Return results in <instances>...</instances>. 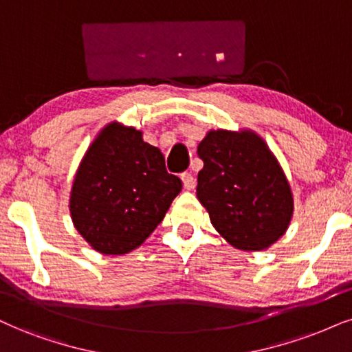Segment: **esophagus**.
<instances>
[{
    "mask_svg": "<svg viewBox=\"0 0 352 352\" xmlns=\"http://www.w3.org/2000/svg\"><path fill=\"white\" fill-rule=\"evenodd\" d=\"M181 179H183V186L186 190L194 189V186H196V179H194V176L190 175V173H183V175H181Z\"/></svg>",
    "mask_w": 352,
    "mask_h": 352,
    "instance_id": "1",
    "label": "esophagus"
}]
</instances>
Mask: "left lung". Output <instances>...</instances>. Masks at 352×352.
Returning <instances> with one entry per match:
<instances>
[{
  "label": "left lung",
  "instance_id": "left-lung-1",
  "mask_svg": "<svg viewBox=\"0 0 352 352\" xmlns=\"http://www.w3.org/2000/svg\"><path fill=\"white\" fill-rule=\"evenodd\" d=\"M197 199L233 248L261 251L284 235L294 214L290 184L253 130H210L197 146Z\"/></svg>",
  "mask_w": 352,
  "mask_h": 352
}]
</instances>
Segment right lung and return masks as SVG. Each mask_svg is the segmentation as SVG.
<instances>
[{
  "mask_svg": "<svg viewBox=\"0 0 352 352\" xmlns=\"http://www.w3.org/2000/svg\"><path fill=\"white\" fill-rule=\"evenodd\" d=\"M181 188L140 130L111 122L78 166L70 194L73 225L99 253H130L162 223Z\"/></svg>",
  "mask_w": 352,
  "mask_h": 352,
  "instance_id": "1",
  "label": "right lung"
}]
</instances>
